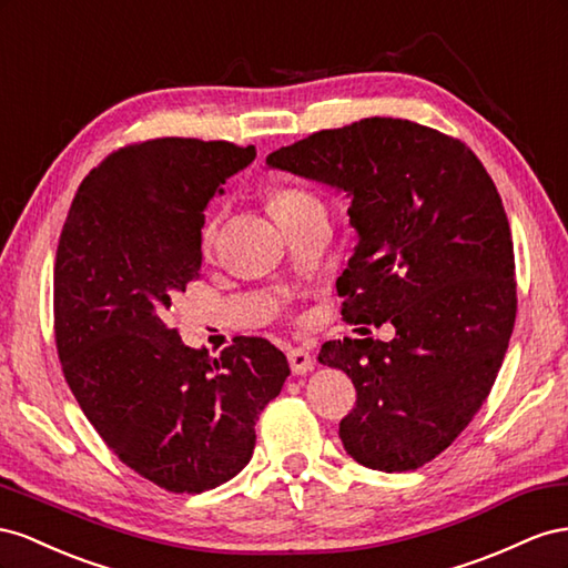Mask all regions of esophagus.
Here are the masks:
<instances>
[{
    "label": "esophagus",
    "mask_w": 568,
    "mask_h": 568,
    "mask_svg": "<svg viewBox=\"0 0 568 568\" xmlns=\"http://www.w3.org/2000/svg\"><path fill=\"white\" fill-rule=\"evenodd\" d=\"M287 362H290V368H293L295 376H304L306 371L314 368V356L312 352H306L302 347H295L287 352Z\"/></svg>",
    "instance_id": "esophagus-1"
}]
</instances>
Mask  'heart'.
I'll list each match as a JSON object with an SVG mask.
<instances>
[{
    "label": "heart",
    "mask_w": 568,
    "mask_h": 568,
    "mask_svg": "<svg viewBox=\"0 0 568 568\" xmlns=\"http://www.w3.org/2000/svg\"><path fill=\"white\" fill-rule=\"evenodd\" d=\"M312 202H318L316 194L304 190V187H297V185H281V187H273L266 194V206H268L273 219H281L290 212H297V209L312 204ZM214 237H216V219H209L202 229V245L212 247Z\"/></svg>",
    "instance_id": "obj_1"
}]
</instances>
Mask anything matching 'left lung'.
I'll return each mask as SVG.
<instances>
[{
	"instance_id": "obj_1",
	"label": "left lung",
	"mask_w": 568,
	"mask_h": 568,
	"mask_svg": "<svg viewBox=\"0 0 568 568\" xmlns=\"http://www.w3.org/2000/svg\"><path fill=\"white\" fill-rule=\"evenodd\" d=\"M266 164L347 192L359 245L335 283L339 314L390 321L395 337L331 339L318 362L354 383L339 420L347 455L414 471L471 424L509 347L514 242L493 178L462 140L381 116L318 131Z\"/></svg>"
}]
</instances>
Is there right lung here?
<instances>
[{"mask_svg": "<svg viewBox=\"0 0 568 568\" xmlns=\"http://www.w3.org/2000/svg\"><path fill=\"white\" fill-rule=\"evenodd\" d=\"M254 144L156 138L80 183L54 264L63 378L106 447L169 493H204L252 459L254 424L290 376L264 337L219 356L183 345L169 310L202 266L204 209ZM221 192V190H219Z\"/></svg>", "mask_w": 568, "mask_h": 568, "instance_id": "obj_1", "label": "right lung"}]
</instances>
